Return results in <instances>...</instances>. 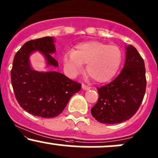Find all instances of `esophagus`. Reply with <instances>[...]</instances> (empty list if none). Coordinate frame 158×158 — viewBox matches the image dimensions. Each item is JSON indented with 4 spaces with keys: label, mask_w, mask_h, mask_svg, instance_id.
Returning a JSON list of instances; mask_svg holds the SVG:
<instances>
[{
    "label": "esophagus",
    "mask_w": 158,
    "mask_h": 158,
    "mask_svg": "<svg viewBox=\"0 0 158 158\" xmlns=\"http://www.w3.org/2000/svg\"><path fill=\"white\" fill-rule=\"evenodd\" d=\"M82 89H84V90H89V89H91L90 86L87 85H85V84H82Z\"/></svg>",
    "instance_id": "obj_1"
}]
</instances>
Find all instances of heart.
I'll return each instance as SVG.
<instances>
[{"label":"heart","instance_id":"obj_1","mask_svg":"<svg viewBox=\"0 0 158 158\" xmlns=\"http://www.w3.org/2000/svg\"><path fill=\"white\" fill-rule=\"evenodd\" d=\"M122 52L119 47L100 41H89L76 46L73 51L64 55V64L70 73L82 70V64H87L86 72L97 82H106L118 70L122 62Z\"/></svg>","mask_w":158,"mask_h":158}]
</instances>
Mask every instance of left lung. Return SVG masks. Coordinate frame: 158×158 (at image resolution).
I'll return each mask as SVG.
<instances>
[{
  "instance_id": "left-lung-1",
  "label": "left lung",
  "mask_w": 158,
  "mask_h": 158,
  "mask_svg": "<svg viewBox=\"0 0 158 158\" xmlns=\"http://www.w3.org/2000/svg\"><path fill=\"white\" fill-rule=\"evenodd\" d=\"M144 60L135 47H127L124 67L110 83L97 88L98 100L91 110L101 123H120L137 112L146 89Z\"/></svg>"
}]
</instances>
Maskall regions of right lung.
<instances>
[{
	"instance_id": "right-lung-1",
	"label": "right lung",
	"mask_w": 158,
	"mask_h": 158,
	"mask_svg": "<svg viewBox=\"0 0 158 158\" xmlns=\"http://www.w3.org/2000/svg\"><path fill=\"white\" fill-rule=\"evenodd\" d=\"M35 51L44 54L48 65L58 66L51 55L55 52L52 37L27 41L13 59L10 73L13 92L20 107L31 115L53 118L63 112L70 98L80 91L82 85L55 71L33 70L29 58Z\"/></svg>"
}]
</instances>
